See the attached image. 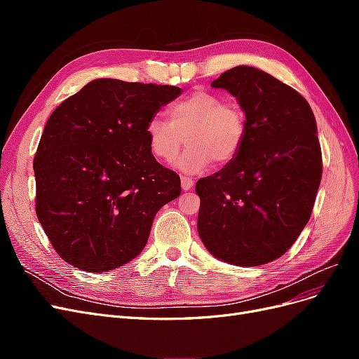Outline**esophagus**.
<instances>
[{
    "instance_id": "esophagus-1",
    "label": "esophagus",
    "mask_w": 359,
    "mask_h": 359,
    "mask_svg": "<svg viewBox=\"0 0 359 359\" xmlns=\"http://www.w3.org/2000/svg\"><path fill=\"white\" fill-rule=\"evenodd\" d=\"M193 186H194V181L190 177H182L181 178V187H182L184 191L190 190Z\"/></svg>"
}]
</instances>
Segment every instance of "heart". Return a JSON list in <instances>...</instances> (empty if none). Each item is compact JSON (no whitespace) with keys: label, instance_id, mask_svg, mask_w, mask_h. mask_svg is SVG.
<instances>
[{"label":"heart","instance_id":"obj_1","mask_svg":"<svg viewBox=\"0 0 359 359\" xmlns=\"http://www.w3.org/2000/svg\"><path fill=\"white\" fill-rule=\"evenodd\" d=\"M168 115L169 121L153 116L145 127L148 148L156 158L172 163L184 137L189 147L175 163L184 173L201 172L212 160L224 165L240 154L247 136V116L236 102H223L219 94L198 90L172 103Z\"/></svg>","mask_w":359,"mask_h":359}]
</instances>
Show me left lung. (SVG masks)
I'll use <instances>...</instances> for the list:
<instances>
[{
  "instance_id": "8db88e82",
  "label": "left lung",
  "mask_w": 359,
  "mask_h": 359,
  "mask_svg": "<svg viewBox=\"0 0 359 359\" xmlns=\"http://www.w3.org/2000/svg\"><path fill=\"white\" fill-rule=\"evenodd\" d=\"M211 86L236 97L247 136L240 154L196 182L198 232L217 259L265 265L310 220L322 178L316 119L298 91L255 67H233Z\"/></svg>"
}]
</instances>
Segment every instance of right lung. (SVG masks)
I'll return each instance as SVG.
<instances>
[{
    "label": "right lung",
    "mask_w": 359,
    "mask_h": 359,
    "mask_svg": "<svg viewBox=\"0 0 359 359\" xmlns=\"http://www.w3.org/2000/svg\"><path fill=\"white\" fill-rule=\"evenodd\" d=\"M172 85L95 79L49 116L34 157L36 214L67 264L107 273L142 252L181 180L148 148L145 127Z\"/></svg>",
    "instance_id": "1"
}]
</instances>
